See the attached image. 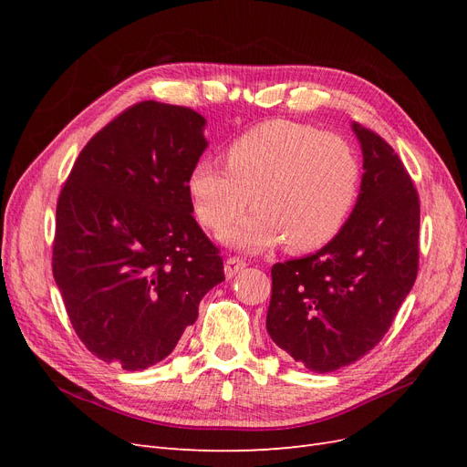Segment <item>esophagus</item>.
Masks as SVG:
<instances>
[{"instance_id": "1", "label": "esophagus", "mask_w": 467, "mask_h": 467, "mask_svg": "<svg viewBox=\"0 0 467 467\" xmlns=\"http://www.w3.org/2000/svg\"><path fill=\"white\" fill-rule=\"evenodd\" d=\"M242 268H245V261L239 259V257H230V259H225V263H223V273L228 278L237 275L239 271H242Z\"/></svg>"}]
</instances>
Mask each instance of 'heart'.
Masks as SVG:
<instances>
[{
  "mask_svg": "<svg viewBox=\"0 0 467 467\" xmlns=\"http://www.w3.org/2000/svg\"><path fill=\"white\" fill-rule=\"evenodd\" d=\"M362 169L348 140L314 126L268 120L247 130L225 150V169L199 161L187 177L196 218L223 232L244 251L285 242L290 253H309L343 230L358 199Z\"/></svg>",
  "mask_w": 467,
  "mask_h": 467,
  "instance_id": "b5f03b06",
  "label": "heart"
}]
</instances>
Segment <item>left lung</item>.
<instances>
[{"label": "left lung", "mask_w": 467, "mask_h": 467, "mask_svg": "<svg viewBox=\"0 0 467 467\" xmlns=\"http://www.w3.org/2000/svg\"><path fill=\"white\" fill-rule=\"evenodd\" d=\"M364 158L350 218L314 255L276 263L266 331L312 372H335L384 338L419 271V194L384 138L352 122Z\"/></svg>", "instance_id": "obj_1"}]
</instances>
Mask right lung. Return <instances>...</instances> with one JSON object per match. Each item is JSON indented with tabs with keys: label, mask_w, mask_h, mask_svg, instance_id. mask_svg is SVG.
<instances>
[{
	"label": "right lung",
	"mask_w": 467,
	"mask_h": 467,
	"mask_svg": "<svg viewBox=\"0 0 467 467\" xmlns=\"http://www.w3.org/2000/svg\"><path fill=\"white\" fill-rule=\"evenodd\" d=\"M204 124L189 107L136 103L89 140L58 196L52 273L67 317L124 370L171 355L225 278L187 192Z\"/></svg>",
	"instance_id": "add662e5"
}]
</instances>
